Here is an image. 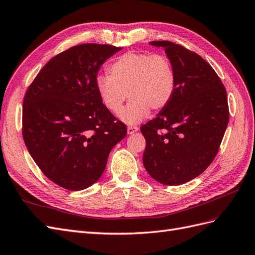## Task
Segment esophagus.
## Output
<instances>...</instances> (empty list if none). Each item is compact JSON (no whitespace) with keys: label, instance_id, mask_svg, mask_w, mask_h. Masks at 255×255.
<instances>
[{"label":"esophagus","instance_id":"esophagus-1","mask_svg":"<svg viewBox=\"0 0 255 255\" xmlns=\"http://www.w3.org/2000/svg\"><path fill=\"white\" fill-rule=\"evenodd\" d=\"M138 130V128L137 127H128V135H132L134 133H136Z\"/></svg>","mask_w":255,"mask_h":255}]
</instances>
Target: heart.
Segmentation results:
<instances>
[{"mask_svg": "<svg viewBox=\"0 0 255 255\" xmlns=\"http://www.w3.org/2000/svg\"><path fill=\"white\" fill-rule=\"evenodd\" d=\"M109 72L110 75L96 78L97 91L104 106L115 115L120 113L128 95L132 99L119 116L127 125L141 122L150 110H164L174 96V67L161 54L125 53L110 65Z\"/></svg>", "mask_w": 255, "mask_h": 255, "instance_id": "b5f03b06", "label": "heart"}]
</instances>
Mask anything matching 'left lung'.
Here are the masks:
<instances>
[{
	"instance_id": "left-lung-1",
	"label": "left lung",
	"mask_w": 255,
	"mask_h": 255,
	"mask_svg": "<svg viewBox=\"0 0 255 255\" xmlns=\"http://www.w3.org/2000/svg\"><path fill=\"white\" fill-rule=\"evenodd\" d=\"M163 48L176 74L174 96L155 118L140 128L143 166L154 180L181 185L201 174L217 154L229 123L227 91L211 65L180 44Z\"/></svg>"
}]
</instances>
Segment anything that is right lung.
<instances>
[{
  "instance_id": "add662e5",
  "label": "right lung",
  "mask_w": 255,
  "mask_h": 255,
  "mask_svg": "<svg viewBox=\"0 0 255 255\" xmlns=\"http://www.w3.org/2000/svg\"><path fill=\"white\" fill-rule=\"evenodd\" d=\"M122 48L84 43L48 61L23 100L22 135L43 174L58 186L78 191L103 174L126 125L106 109L96 78L107 58Z\"/></svg>"
}]
</instances>
